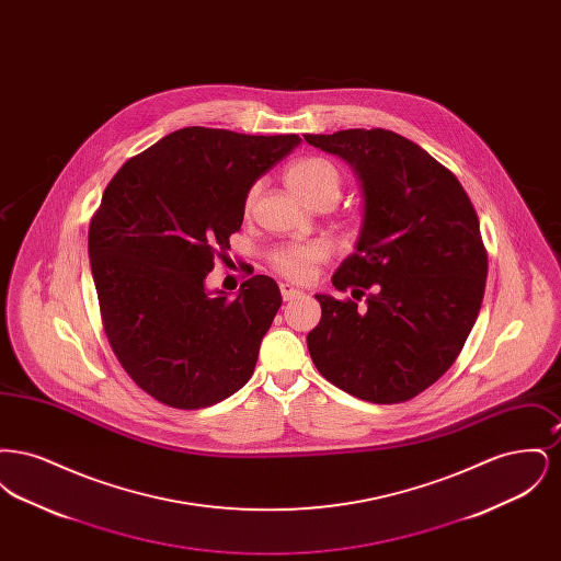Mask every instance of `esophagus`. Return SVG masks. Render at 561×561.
<instances>
[{"label": "esophagus", "mask_w": 561, "mask_h": 561, "mask_svg": "<svg viewBox=\"0 0 561 561\" xmlns=\"http://www.w3.org/2000/svg\"><path fill=\"white\" fill-rule=\"evenodd\" d=\"M279 293H282V298H284V300H293V298L302 296V290L294 288L293 284H282V286H279Z\"/></svg>", "instance_id": "34e87169"}]
</instances>
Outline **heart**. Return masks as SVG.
Segmentation results:
<instances>
[{"label":"heart","mask_w":561,"mask_h":561,"mask_svg":"<svg viewBox=\"0 0 561 561\" xmlns=\"http://www.w3.org/2000/svg\"><path fill=\"white\" fill-rule=\"evenodd\" d=\"M286 183L294 193L307 202L311 208L320 202L336 204L341 197L343 179L339 168L323 158H305L293 163L286 172ZM261 185L256 183L245 195V213H250L256 204ZM328 250L321 243H293L284 245L273 254V267L284 277L294 282H307L313 275V267L325 261Z\"/></svg>","instance_id":"b5f03b06"}]
</instances>
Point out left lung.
<instances>
[{"mask_svg":"<svg viewBox=\"0 0 561 561\" xmlns=\"http://www.w3.org/2000/svg\"><path fill=\"white\" fill-rule=\"evenodd\" d=\"M347 161L362 188L355 252L336 268V290L316 294L307 334L323 378L359 400H412L446 373L480 316L488 256L480 220L458 179L425 149L382 128L305 134Z\"/></svg>","mask_w":561,"mask_h":561,"instance_id":"left-lung-1","label":"left lung"}]
</instances>
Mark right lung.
I'll use <instances>...</instances> for the list:
<instances>
[{"label":"right lung","instance_id":"1","mask_svg":"<svg viewBox=\"0 0 561 561\" xmlns=\"http://www.w3.org/2000/svg\"><path fill=\"white\" fill-rule=\"evenodd\" d=\"M300 145L191 126L126 161L88 233L108 345L151 398L181 410L227 400L250 380L282 294L254 275L210 293L214 261L240 231L252 185Z\"/></svg>","mask_w":561,"mask_h":561}]
</instances>
